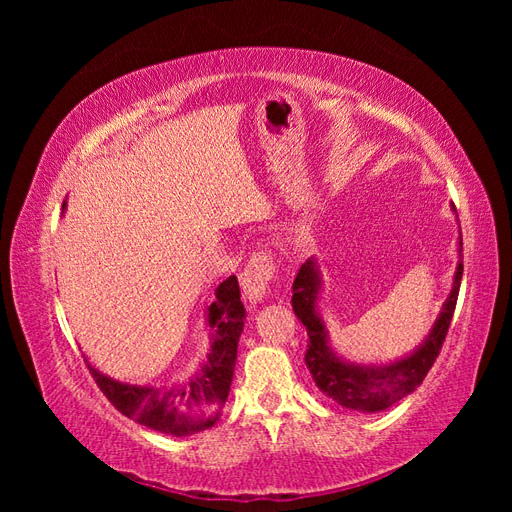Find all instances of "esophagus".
<instances>
[{"label": "esophagus", "instance_id": "1", "mask_svg": "<svg viewBox=\"0 0 512 512\" xmlns=\"http://www.w3.org/2000/svg\"><path fill=\"white\" fill-rule=\"evenodd\" d=\"M277 275V260L271 250H258L247 260V265L241 273V284L245 299L250 303H260L265 299L269 286Z\"/></svg>", "mask_w": 512, "mask_h": 512}]
</instances>
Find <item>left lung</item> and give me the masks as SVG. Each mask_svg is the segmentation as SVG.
<instances>
[{
  "mask_svg": "<svg viewBox=\"0 0 512 512\" xmlns=\"http://www.w3.org/2000/svg\"><path fill=\"white\" fill-rule=\"evenodd\" d=\"M461 252L463 243L459 241V256ZM461 275L463 262L459 260L453 290L442 305L436 324H433L425 342L410 356L389 365H354L339 359L327 344V331H324V324L316 312L320 273L312 258L305 260L292 284V309L307 329L309 342L305 350V365L312 371L318 389L337 401L339 406L359 412H380L410 395L425 380L427 371L436 363L442 350L455 314Z\"/></svg>",
  "mask_w": 512,
  "mask_h": 512,
  "instance_id": "1",
  "label": "left lung"
}]
</instances>
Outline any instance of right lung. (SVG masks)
<instances>
[{
    "instance_id": "1",
    "label": "right lung",
    "mask_w": 512,
    "mask_h": 512,
    "mask_svg": "<svg viewBox=\"0 0 512 512\" xmlns=\"http://www.w3.org/2000/svg\"><path fill=\"white\" fill-rule=\"evenodd\" d=\"M245 307L241 303L239 282L235 275L215 290L209 305V327L213 344L209 359L194 378L173 389L166 386L123 384L89 367L106 399L132 421L166 436H190L209 429L226 404L232 374H235L237 344L243 331Z\"/></svg>"
}]
</instances>
